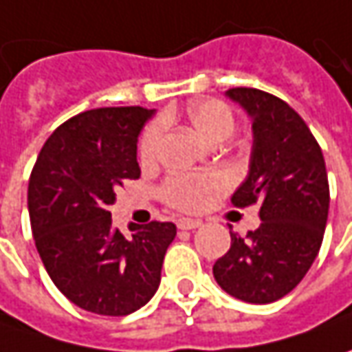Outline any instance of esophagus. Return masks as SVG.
Wrapping results in <instances>:
<instances>
[{"instance_id":"obj_1","label":"esophagus","mask_w":352,"mask_h":352,"mask_svg":"<svg viewBox=\"0 0 352 352\" xmlns=\"http://www.w3.org/2000/svg\"><path fill=\"white\" fill-rule=\"evenodd\" d=\"M178 229H182V231H192V229H197L201 221L199 219H190V217H182V219H178Z\"/></svg>"}]
</instances>
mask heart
Returning a JSON list of instances; mask_svg holds the SVG:
<instances>
[{
	"mask_svg": "<svg viewBox=\"0 0 352 352\" xmlns=\"http://www.w3.org/2000/svg\"><path fill=\"white\" fill-rule=\"evenodd\" d=\"M188 117L201 137L211 142L225 141L235 129V116L231 107L221 100H196L188 105ZM164 121H151L142 133L139 155L144 164H153L160 155V144L164 137ZM225 188V178L217 172H176L160 186V197L170 208L180 211L199 210L211 194Z\"/></svg>",
	"mask_w": 352,
	"mask_h": 352,
	"instance_id": "1",
	"label": "heart"
}]
</instances>
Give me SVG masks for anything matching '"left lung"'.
Returning <instances> with one entry per match:
<instances>
[{"label":"left lung","instance_id":"left-lung-1","mask_svg":"<svg viewBox=\"0 0 352 352\" xmlns=\"http://www.w3.org/2000/svg\"><path fill=\"white\" fill-rule=\"evenodd\" d=\"M227 96L247 109L254 135L249 176L231 204H256L263 221L247 236L231 233L213 276L236 300L270 304L290 294L318 256L329 213L327 170L316 137L284 100L254 88Z\"/></svg>","mask_w":352,"mask_h":352}]
</instances>
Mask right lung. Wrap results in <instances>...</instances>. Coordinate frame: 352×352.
Returning a JSON list of instances; mask_svg holds the SVG:
<instances>
[{"instance_id":"1","label":"right lung","mask_w":352,"mask_h":352,"mask_svg":"<svg viewBox=\"0 0 352 352\" xmlns=\"http://www.w3.org/2000/svg\"><path fill=\"white\" fill-rule=\"evenodd\" d=\"M155 113L139 105L100 107L62 123L36 156L29 178L34 245L54 286L98 316H129L146 304L176 225H111L109 206L125 180H137V141Z\"/></svg>"}]
</instances>
